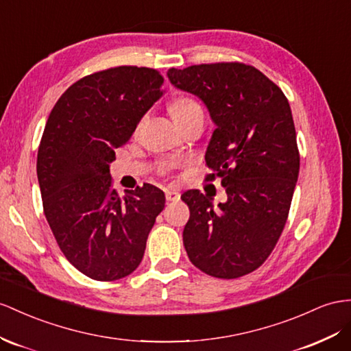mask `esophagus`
<instances>
[{"mask_svg":"<svg viewBox=\"0 0 351 351\" xmlns=\"http://www.w3.org/2000/svg\"><path fill=\"white\" fill-rule=\"evenodd\" d=\"M179 199H181V194L176 191H172V190H166V200L167 202H178Z\"/></svg>","mask_w":351,"mask_h":351,"instance_id":"1","label":"esophagus"}]
</instances>
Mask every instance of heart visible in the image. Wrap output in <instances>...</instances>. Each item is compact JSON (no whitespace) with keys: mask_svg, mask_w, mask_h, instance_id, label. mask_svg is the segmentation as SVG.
<instances>
[{"mask_svg":"<svg viewBox=\"0 0 351 351\" xmlns=\"http://www.w3.org/2000/svg\"><path fill=\"white\" fill-rule=\"evenodd\" d=\"M199 106L200 105L190 97H176L175 101H172V104H170L169 111H170V114H172L173 120L178 121V120L184 119L185 115H188L193 110H195V108H199Z\"/></svg>","mask_w":351,"mask_h":351,"instance_id":"heart-1","label":"heart"}]
</instances>
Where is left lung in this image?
Here are the masks:
<instances>
[{
    "label": "left lung",
    "instance_id": "left-lung-1",
    "mask_svg": "<svg viewBox=\"0 0 351 351\" xmlns=\"http://www.w3.org/2000/svg\"><path fill=\"white\" fill-rule=\"evenodd\" d=\"M175 87L199 96L217 129L206 151L208 181L221 178L227 202L217 210L190 190L184 246L190 261L218 278H237L264 264L285 228L300 151L289 102L271 80L240 62L170 68Z\"/></svg>",
    "mask_w": 351,
    "mask_h": 351
}]
</instances>
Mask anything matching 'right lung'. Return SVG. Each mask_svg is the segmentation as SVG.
<instances>
[{
    "label": "right lung",
    "instance_id": "obj_1",
    "mask_svg": "<svg viewBox=\"0 0 351 351\" xmlns=\"http://www.w3.org/2000/svg\"><path fill=\"white\" fill-rule=\"evenodd\" d=\"M163 83L145 66L86 75L59 97L44 128L37 157L44 215L62 254L93 280H119L138 268L165 208L157 186L120 197L110 175L115 148L129 142Z\"/></svg>",
    "mask_w": 351,
    "mask_h": 351
}]
</instances>
